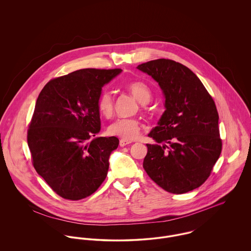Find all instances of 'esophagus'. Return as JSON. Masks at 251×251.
Returning a JSON list of instances; mask_svg holds the SVG:
<instances>
[{"label": "esophagus", "mask_w": 251, "mask_h": 251, "mask_svg": "<svg viewBox=\"0 0 251 251\" xmlns=\"http://www.w3.org/2000/svg\"><path fill=\"white\" fill-rule=\"evenodd\" d=\"M130 143H131V141H128V140H125V139H121L120 140V146L121 147H125V146L129 145Z\"/></svg>", "instance_id": "obj_1"}]
</instances>
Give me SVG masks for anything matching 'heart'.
Instances as JSON below:
<instances>
[{"mask_svg":"<svg viewBox=\"0 0 251 251\" xmlns=\"http://www.w3.org/2000/svg\"><path fill=\"white\" fill-rule=\"evenodd\" d=\"M126 90L141 103H147L151 98V88L140 80H133L126 84ZM98 109L101 116L110 119L114 114V100L110 92L103 91L98 100ZM142 124L135 118L118 119L108 126V133L125 140H134L140 135Z\"/></svg>","mask_w":251,"mask_h":251,"instance_id":"heart-1","label":"heart"}]
</instances>
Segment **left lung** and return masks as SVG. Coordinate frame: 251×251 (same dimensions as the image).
<instances>
[{"label": "left lung", "instance_id": "8db88e82", "mask_svg": "<svg viewBox=\"0 0 251 251\" xmlns=\"http://www.w3.org/2000/svg\"><path fill=\"white\" fill-rule=\"evenodd\" d=\"M137 69L158 82L166 108L149 133L157 144H147L144 169L170 193L191 191L210 177L221 153L215 101L200 79L173 60L157 59Z\"/></svg>", "mask_w": 251, "mask_h": 251}]
</instances>
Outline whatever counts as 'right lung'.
Here are the masks:
<instances>
[{"label": "right lung", "mask_w": 251, "mask_h": 251, "mask_svg": "<svg viewBox=\"0 0 251 251\" xmlns=\"http://www.w3.org/2000/svg\"><path fill=\"white\" fill-rule=\"evenodd\" d=\"M122 70L84 69L51 79L41 90L27 141L38 175L59 196L80 200L107 176L119 139L96 137L100 130L101 88Z\"/></svg>", "instance_id": "1"}]
</instances>
